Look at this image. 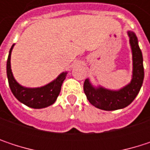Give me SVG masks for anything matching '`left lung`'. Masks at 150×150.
<instances>
[{"label": "left lung", "mask_w": 150, "mask_h": 150, "mask_svg": "<svg viewBox=\"0 0 150 150\" xmlns=\"http://www.w3.org/2000/svg\"><path fill=\"white\" fill-rule=\"evenodd\" d=\"M132 53L131 81L119 89H109L101 85L95 86L89 78L84 81V93L89 103L97 108L112 111L122 109L130 104L138 95L144 79L142 54L138 45V39L133 31H128Z\"/></svg>", "instance_id": "1"}]
</instances>
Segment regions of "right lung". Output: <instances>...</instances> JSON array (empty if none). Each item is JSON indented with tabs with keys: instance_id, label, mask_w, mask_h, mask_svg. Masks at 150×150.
<instances>
[{
	"instance_id": "1",
	"label": "right lung",
	"mask_w": 150,
	"mask_h": 150,
	"mask_svg": "<svg viewBox=\"0 0 150 150\" xmlns=\"http://www.w3.org/2000/svg\"><path fill=\"white\" fill-rule=\"evenodd\" d=\"M15 44L11 47L7 61V75L10 89L15 97L21 103L33 108H43L54 104L61 92L63 81L68 71L62 72L54 80L42 87L28 88L21 85L14 77L11 69V53Z\"/></svg>"
}]
</instances>
